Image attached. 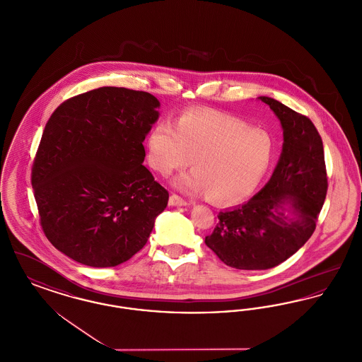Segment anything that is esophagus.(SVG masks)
Here are the masks:
<instances>
[{"mask_svg":"<svg viewBox=\"0 0 362 362\" xmlns=\"http://www.w3.org/2000/svg\"><path fill=\"white\" fill-rule=\"evenodd\" d=\"M170 205L171 206H187L189 202L186 199H183L182 197H179L177 194H173L170 197Z\"/></svg>","mask_w":362,"mask_h":362,"instance_id":"esophagus-1","label":"esophagus"}]
</instances>
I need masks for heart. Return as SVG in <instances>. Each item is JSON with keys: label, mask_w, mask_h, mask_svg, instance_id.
Segmentation results:
<instances>
[{"label": "heart", "mask_w": 362, "mask_h": 362, "mask_svg": "<svg viewBox=\"0 0 362 362\" xmlns=\"http://www.w3.org/2000/svg\"><path fill=\"white\" fill-rule=\"evenodd\" d=\"M148 161L156 173L170 176L187 167L177 187L186 192L207 191L213 201L235 204L254 192L267 173L274 139L248 122L210 110H189L176 124L156 123L146 138Z\"/></svg>", "instance_id": "heart-1"}]
</instances>
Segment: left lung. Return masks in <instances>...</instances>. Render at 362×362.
I'll return each mask as SVG.
<instances>
[{"label": "left lung", "instance_id": "8db88e82", "mask_svg": "<svg viewBox=\"0 0 362 362\" xmlns=\"http://www.w3.org/2000/svg\"><path fill=\"white\" fill-rule=\"evenodd\" d=\"M284 129L276 170L263 189L241 206L220 211L205 238L226 266L239 270L272 269L310 239L327 194L325 149L308 117L262 96Z\"/></svg>", "mask_w": 362, "mask_h": 362}]
</instances>
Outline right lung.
<instances>
[{"label": "right lung", "mask_w": 362, "mask_h": 362, "mask_svg": "<svg viewBox=\"0 0 362 362\" xmlns=\"http://www.w3.org/2000/svg\"><path fill=\"white\" fill-rule=\"evenodd\" d=\"M153 95L102 86L59 104L45 126L31 183L40 226L66 257L114 267L146 244L170 194L142 165Z\"/></svg>", "instance_id": "right-lung-1"}]
</instances>
